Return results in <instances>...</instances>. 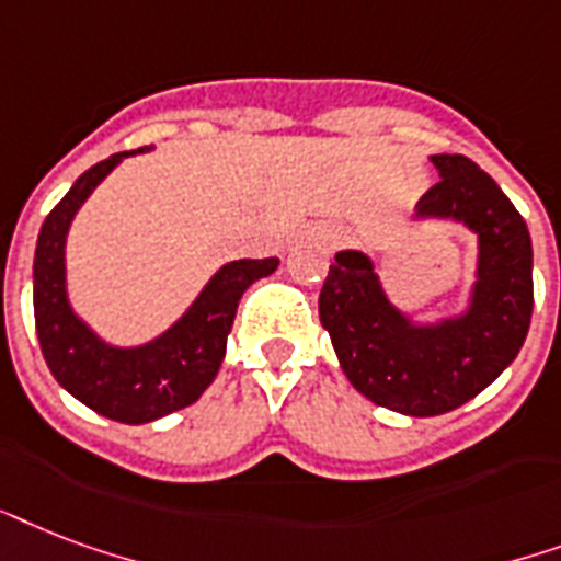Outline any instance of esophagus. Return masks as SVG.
Returning <instances> with one entry per match:
<instances>
[{
  "instance_id": "obj_1",
  "label": "esophagus",
  "mask_w": 561,
  "mask_h": 561,
  "mask_svg": "<svg viewBox=\"0 0 561 561\" xmlns=\"http://www.w3.org/2000/svg\"><path fill=\"white\" fill-rule=\"evenodd\" d=\"M321 240L328 242V245H340V242L345 240V231H342V228H328V231L321 233Z\"/></svg>"
}]
</instances>
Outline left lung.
Returning <instances> with one entry per match:
<instances>
[{
  "label": "left lung",
  "instance_id": "8db88e82",
  "mask_svg": "<svg viewBox=\"0 0 561 561\" xmlns=\"http://www.w3.org/2000/svg\"><path fill=\"white\" fill-rule=\"evenodd\" d=\"M442 181L419 213L454 216L480 233V280L468 316L442 328H412L386 301L366 254L342 251L319 295L354 389L403 415H442L480 394L527 340L533 316V242L503 190L466 154H433Z\"/></svg>",
  "mask_w": 561,
  "mask_h": 561
}]
</instances>
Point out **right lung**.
I'll list each match as a JSON object with an SVG mask.
<instances>
[{
	"mask_svg": "<svg viewBox=\"0 0 561 561\" xmlns=\"http://www.w3.org/2000/svg\"><path fill=\"white\" fill-rule=\"evenodd\" d=\"M125 154L131 151L87 169L43 221L34 251V324L43 359L69 394L104 419L146 424L195 403L216 380L242 293L272 275L277 257L233 260L216 272L190 312L158 342L137 351L107 348L69 310L64 240L78 207Z\"/></svg>",
	"mask_w": 561,
	"mask_h": 561,
	"instance_id": "add662e5",
	"label": "right lung"
}]
</instances>
